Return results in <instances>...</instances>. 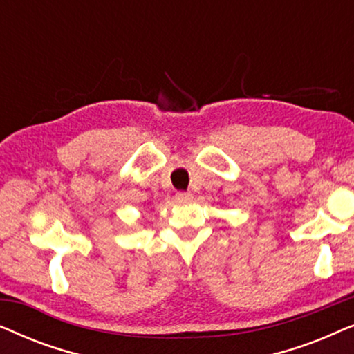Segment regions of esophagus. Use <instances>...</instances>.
Wrapping results in <instances>:
<instances>
[{"mask_svg": "<svg viewBox=\"0 0 354 354\" xmlns=\"http://www.w3.org/2000/svg\"><path fill=\"white\" fill-rule=\"evenodd\" d=\"M176 200H177V203H180V205H185V203H190L193 200V196L190 195V193L178 192L176 195Z\"/></svg>", "mask_w": 354, "mask_h": 354, "instance_id": "esophagus-1", "label": "esophagus"}]
</instances>
